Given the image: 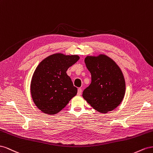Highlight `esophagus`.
Instances as JSON below:
<instances>
[{"instance_id":"1","label":"esophagus","mask_w":153,"mask_h":153,"mask_svg":"<svg viewBox=\"0 0 153 153\" xmlns=\"http://www.w3.org/2000/svg\"><path fill=\"white\" fill-rule=\"evenodd\" d=\"M82 94V89L81 88H78L77 90V95H81Z\"/></svg>"}]
</instances>
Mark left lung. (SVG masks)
Instances as JSON below:
<instances>
[{
    "instance_id": "8db88e82",
    "label": "left lung",
    "mask_w": 153,
    "mask_h": 153,
    "mask_svg": "<svg viewBox=\"0 0 153 153\" xmlns=\"http://www.w3.org/2000/svg\"><path fill=\"white\" fill-rule=\"evenodd\" d=\"M91 82L82 97L95 110L106 113L119 106L126 92V82L121 69L107 55L87 56L85 58Z\"/></svg>"
}]
</instances>
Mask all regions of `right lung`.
<instances>
[{
	"label": "right lung",
	"mask_w": 153,
	"mask_h": 153,
	"mask_svg": "<svg viewBox=\"0 0 153 153\" xmlns=\"http://www.w3.org/2000/svg\"><path fill=\"white\" fill-rule=\"evenodd\" d=\"M79 58L78 55L55 53L38 64L33 74L30 90L34 104L43 113L57 114L77 94V88L66 72Z\"/></svg>",
	"instance_id": "right-lung-1"
}]
</instances>
